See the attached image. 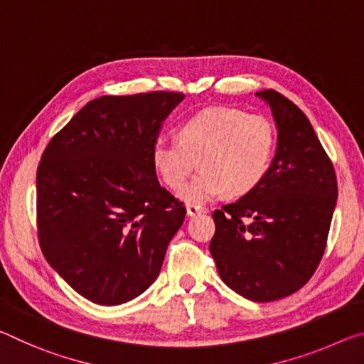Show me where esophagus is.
<instances>
[{"label": "esophagus", "mask_w": 364, "mask_h": 364, "mask_svg": "<svg viewBox=\"0 0 364 364\" xmlns=\"http://www.w3.org/2000/svg\"><path fill=\"white\" fill-rule=\"evenodd\" d=\"M186 212H188V217H197V215H200V213H204L205 210L202 207H199V205H191V204H188L186 205Z\"/></svg>", "instance_id": "34e87169"}]
</instances>
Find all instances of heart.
Listing matches in <instances>:
<instances>
[{"instance_id": "heart-1", "label": "heart", "mask_w": 364, "mask_h": 364, "mask_svg": "<svg viewBox=\"0 0 364 364\" xmlns=\"http://www.w3.org/2000/svg\"><path fill=\"white\" fill-rule=\"evenodd\" d=\"M178 141L157 139L154 168L171 189L181 188L199 165L200 173L180 191L191 205L226 194L241 197L260 186L273 162L278 132L267 115L210 107L184 120Z\"/></svg>"}]
</instances>
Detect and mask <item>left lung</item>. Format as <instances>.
Here are the masks:
<instances>
[{
  "instance_id": "8db88e82",
  "label": "left lung",
  "mask_w": 364,
  "mask_h": 364,
  "mask_svg": "<svg viewBox=\"0 0 364 364\" xmlns=\"http://www.w3.org/2000/svg\"><path fill=\"white\" fill-rule=\"evenodd\" d=\"M255 95L276 122V154L260 186L213 212L210 254L234 292L273 301L304 287L321 262L337 178L306 115L278 91Z\"/></svg>"
}]
</instances>
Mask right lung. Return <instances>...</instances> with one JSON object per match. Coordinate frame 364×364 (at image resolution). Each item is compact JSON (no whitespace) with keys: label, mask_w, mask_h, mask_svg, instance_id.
Returning a JSON list of instances; mask_svg holds the SVG:
<instances>
[{"label":"right lung","mask_w":364,"mask_h":364,"mask_svg":"<svg viewBox=\"0 0 364 364\" xmlns=\"http://www.w3.org/2000/svg\"><path fill=\"white\" fill-rule=\"evenodd\" d=\"M183 93L90 101L49 141L36 170L38 239L85 299L120 305L149 287L186 208L160 186L151 152Z\"/></svg>","instance_id":"add662e5"}]
</instances>
